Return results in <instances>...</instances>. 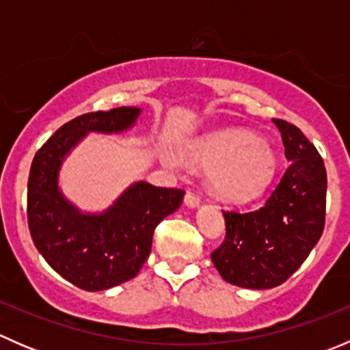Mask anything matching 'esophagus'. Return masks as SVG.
Masks as SVG:
<instances>
[{
    "instance_id": "34e87169",
    "label": "esophagus",
    "mask_w": 350,
    "mask_h": 350,
    "mask_svg": "<svg viewBox=\"0 0 350 350\" xmlns=\"http://www.w3.org/2000/svg\"><path fill=\"white\" fill-rule=\"evenodd\" d=\"M200 196L198 195H195V193L193 191H188L186 193V196H185V204L188 208H196V206H200Z\"/></svg>"
}]
</instances>
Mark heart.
<instances>
[{
    "label": "heart",
    "mask_w": 350,
    "mask_h": 350,
    "mask_svg": "<svg viewBox=\"0 0 350 350\" xmlns=\"http://www.w3.org/2000/svg\"><path fill=\"white\" fill-rule=\"evenodd\" d=\"M189 161L210 169L208 183L215 196L245 203L266 191L276 174V155L266 142L242 130L210 133L188 152Z\"/></svg>",
    "instance_id": "b5f03b06"
}]
</instances>
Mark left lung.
<instances>
[{
	"instance_id": "8db88e82",
	"label": "left lung",
	"mask_w": 350,
	"mask_h": 350,
	"mask_svg": "<svg viewBox=\"0 0 350 350\" xmlns=\"http://www.w3.org/2000/svg\"><path fill=\"white\" fill-rule=\"evenodd\" d=\"M273 122L281 132L288 169L259 210L224 211L227 234L211 254L220 276L241 288L283 284L305 262L325 227L323 159L298 126Z\"/></svg>"
}]
</instances>
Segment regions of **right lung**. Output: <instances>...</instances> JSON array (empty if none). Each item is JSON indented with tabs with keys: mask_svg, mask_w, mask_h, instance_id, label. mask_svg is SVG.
<instances>
[{
	"mask_svg": "<svg viewBox=\"0 0 350 350\" xmlns=\"http://www.w3.org/2000/svg\"><path fill=\"white\" fill-rule=\"evenodd\" d=\"M140 113V108L120 107L77 116L31 162L27 193L31 241L55 273L86 291H103L135 278L150 254L155 227L181 206L185 196L183 189L137 181L107 210L86 213L62 195L59 172L70 150L91 132H126Z\"/></svg>",
	"mask_w": 350,
	"mask_h": 350,
	"instance_id": "1",
	"label": "right lung"
}]
</instances>
